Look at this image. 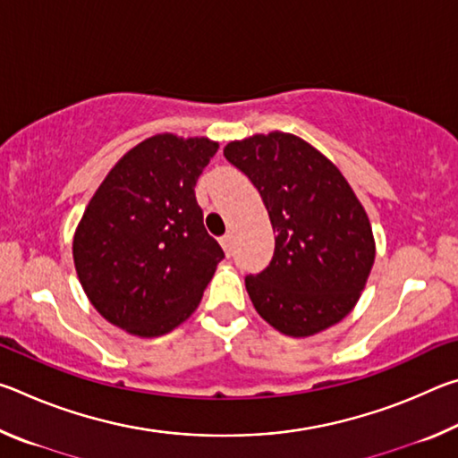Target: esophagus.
Instances as JSON below:
<instances>
[{"label": "esophagus", "mask_w": 458, "mask_h": 458, "mask_svg": "<svg viewBox=\"0 0 458 458\" xmlns=\"http://www.w3.org/2000/svg\"><path fill=\"white\" fill-rule=\"evenodd\" d=\"M220 244L224 248V252H226V254L232 252V234H230V232L220 238Z\"/></svg>", "instance_id": "obj_1"}]
</instances>
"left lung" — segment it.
Returning <instances> with one entry per match:
<instances>
[{"mask_svg": "<svg viewBox=\"0 0 458 458\" xmlns=\"http://www.w3.org/2000/svg\"><path fill=\"white\" fill-rule=\"evenodd\" d=\"M224 155L259 190L276 232L270 265L244 281L257 313L289 337L339 323L360 301L376 259L352 185L319 149L283 131L230 141Z\"/></svg>", "mask_w": 458, "mask_h": 458, "instance_id": "obj_1", "label": "left lung"}]
</instances>
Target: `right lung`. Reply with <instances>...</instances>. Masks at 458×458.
<instances>
[{"label":"right lung","instance_id":"1","mask_svg":"<svg viewBox=\"0 0 458 458\" xmlns=\"http://www.w3.org/2000/svg\"><path fill=\"white\" fill-rule=\"evenodd\" d=\"M216 151L208 137L145 139L106 174L76 226L82 289L131 335L159 337L182 325L224 259L193 191Z\"/></svg>","mask_w":458,"mask_h":458}]
</instances>
